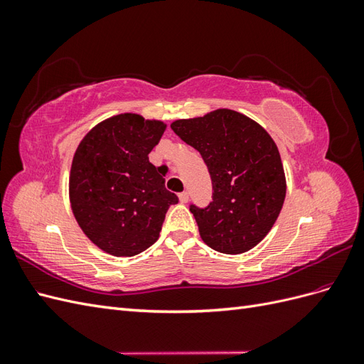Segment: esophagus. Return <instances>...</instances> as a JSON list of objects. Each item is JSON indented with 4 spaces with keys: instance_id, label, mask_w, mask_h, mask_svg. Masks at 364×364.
Segmentation results:
<instances>
[{
    "instance_id": "1",
    "label": "esophagus",
    "mask_w": 364,
    "mask_h": 364,
    "mask_svg": "<svg viewBox=\"0 0 364 364\" xmlns=\"http://www.w3.org/2000/svg\"><path fill=\"white\" fill-rule=\"evenodd\" d=\"M188 199H190V196H188V193H186V191H183V193L179 194V200H181L182 203H186V202H188Z\"/></svg>"
}]
</instances>
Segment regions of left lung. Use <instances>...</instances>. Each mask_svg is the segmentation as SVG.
Returning <instances> with one entry per match:
<instances>
[{"mask_svg": "<svg viewBox=\"0 0 364 364\" xmlns=\"http://www.w3.org/2000/svg\"><path fill=\"white\" fill-rule=\"evenodd\" d=\"M171 129L200 153L211 176L213 200L190 205L202 240L229 255L255 247L277 222L287 190L272 136L230 109L178 119Z\"/></svg>", "mask_w": 364, "mask_h": 364, "instance_id": "8db88e82", "label": "left lung"}]
</instances>
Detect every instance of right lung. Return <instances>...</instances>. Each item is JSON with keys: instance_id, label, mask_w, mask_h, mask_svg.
<instances>
[{"instance_id": "add662e5", "label": "right lung", "mask_w": 364, "mask_h": 364, "mask_svg": "<svg viewBox=\"0 0 364 364\" xmlns=\"http://www.w3.org/2000/svg\"><path fill=\"white\" fill-rule=\"evenodd\" d=\"M165 130L162 121L119 114L97 124L75 150L70 202L77 223L95 246L134 257L159 238L178 196L165 188L161 167L149 161Z\"/></svg>"}]
</instances>
